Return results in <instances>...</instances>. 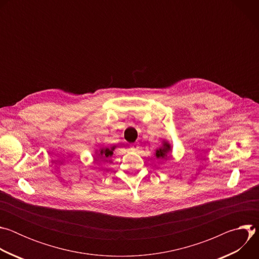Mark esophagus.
Wrapping results in <instances>:
<instances>
[{"mask_svg":"<svg viewBox=\"0 0 259 259\" xmlns=\"http://www.w3.org/2000/svg\"><path fill=\"white\" fill-rule=\"evenodd\" d=\"M139 149H140V146H139L138 143H133V144L130 145V150L133 151V152H136V151H138Z\"/></svg>","mask_w":259,"mask_h":259,"instance_id":"1","label":"esophagus"}]
</instances>
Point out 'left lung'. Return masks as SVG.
<instances>
[{
    "mask_svg": "<svg viewBox=\"0 0 259 259\" xmlns=\"http://www.w3.org/2000/svg\"><path fill=\"white\" fill-rule=\"evenodd\" d=\"M171 145L168 141H163V145L156 150V157L158 159H167L169 158V154L171 153Z\"/></svg>",
    "mask_w": 259,
    "mask_h": 259,
    "instance_id": "1",
    "label": "left lung"
}]
</instances>
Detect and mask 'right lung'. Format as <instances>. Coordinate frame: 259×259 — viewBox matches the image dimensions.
<instances>
[{"instance_id": "add662e5", "label": "right lung", "mask_w": 259, "mask_h": 259, "mask_svg": "<svg viewBox=\"0 0 259 259\" xmlns=\"http://www.w3.org/2000/svg\"><path fill=\"white\" fill-rule=\"evenodd\" d=\"M116 149V145L115 146H112V147H101V149L99 151H96V154L98 156V158L100 157V159L102 158H109L112 157L113 154H114V151ZM96 156V157H97Z\"/></svg>"}]
</instances>
